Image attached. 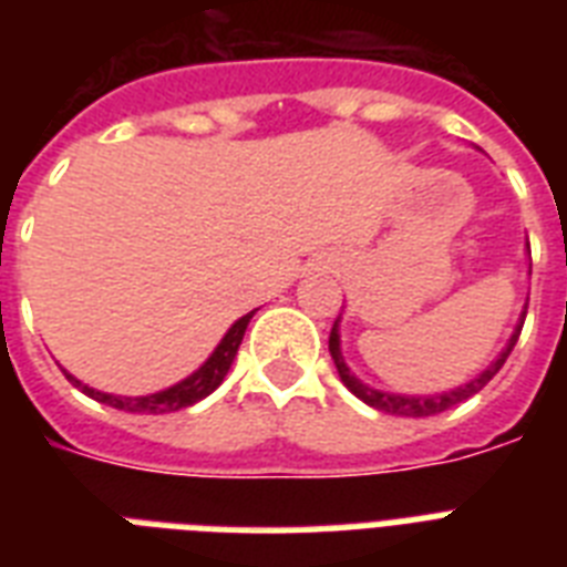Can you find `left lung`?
I'll use <instances>...</instances> for the list:
<instances>
[{
	"label": "left lung",
	"mask_w": 567,
	"mask_h": 567,
	"mask_svg": "<svg viewBox=\"0 0 567 567\" xmlns=\"http://www.w3.org/2000/svg\"><path fill=\"white\" fill-rule=\"evenodd\" d=\"M527 315V311H524ZM524 315H520L518 327H515V332H512L509 344L503 347V353L494 359L488 368H485L483 373L476 379H471L467 385H458L456 391H444V394H435V396H409V394H388V391H377V388L364 385L362 379H355V373H350V368H347L344 355H341V336H338V320L332 323V332H329V353H332V362H336L338 368V377H341V382H344L350 391H353L359 400H364L368 405H373V409H379V412H388V414H403V417H430V414H439V412H447V409H453V405H458L462 400H467V396H474L476 391H483L488 382H492V377L503 368V362L509 359L512 347L518 344V336H520V327H524Z\"/></svg>",
	"instance_id": "1"
}]
</instances>
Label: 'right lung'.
I'll use <instances>...</instances> for the list:
<instances>
[{"label": "right lung", "mask_w": 567, "mask_h": 567, "mask_svg": "<svg viewBox=\"0 0 567 567\" xmlns=\"http://www.w3.org/2000/svg\"><path fill=\"white\" fill-rule=\"evenodd\" d=\"M256 311H249L240 320L231 323V329L223 336V341L217 344L212 355H208V362L199 368V371L190 373L188 379H182L176 385L164 388L158 394H146V396H117V394H105V391H96V388L84 385L75 377L64 371V377L73 382L75 388H82V394L93 396V400H100V403L111 405V409H120V412H135V414H164V412H179V409H188V405L199 403L203 396H208L214 388L220 385L226 373H229L231 362H235V355H238V347L244 341V332H247L249 320H252Z\"/></svg>", "instance_id": "add662e5"}]
</instances>
